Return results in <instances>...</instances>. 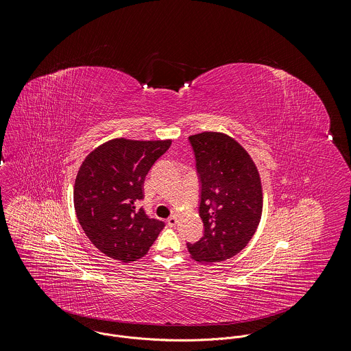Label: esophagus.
Wrapping results in <instances>:
<instances>
[{
  "mask_svg": "<svg viewBox=\"0 0 351 351\" xmlns=\"http://www.w3.org/2000/svg\"><path fill=\"white\" fill-rule=\"evenodd\" d=\"M167 225H169L170 228H174V226L177 225V214H173V215H170V217L167 218Z\"/></svg>",
  "mask_w": 351,
  "mask_h": 351,
  "instance_id": "esophagus-1",
  "label": "esophagus"
}]
</instances>
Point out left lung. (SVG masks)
Wrapping results in <instances>:
<instances>
[{
	"instance_id": "8db88e82",
	"label": "left lung",
	"mask_w": 351,
	"mask_h": 351,
	"mask_svg": "<svg viewBox=\"0 0 351 351\" xmlns=\"http://www.w3.org/2000/svg\"><path fill=\"white\" fill-rule=\"evenodd\" d=\"M200 182L203 236L186 243L199 262H221L239 254L254 236L262 214V186L247 151L222 133L189 137Z\"/></svg>"
}]
</instances>
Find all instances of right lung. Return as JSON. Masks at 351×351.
Listing matches in <instances>:
<instances>
[{
    "label": "right lung",
    "mask_w": 351,
    "mask_h": 351,
    "mask_svg": "<svg viewBox=\"0 0 351 351\" xmlns=\"http://www.w3.org/2000/svg\"><path fill=\"white\" fill-rule=\"evenodd\" d=\"M171 141L111 140L84 160L74 185L77 218L103 254L121 262L143 258L165 222L149 218L140 202L144 180Z\"/></svg>",
    "instance_id": "add662e5"
}]
</instances>
